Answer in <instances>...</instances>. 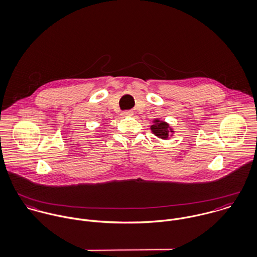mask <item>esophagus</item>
Here are the masks:
<instances>
[{
	"instance_id": "obj_1",
	"label": "esophagus",
	"mask_w": 257,
	"mask_h": 257,
	"mask_svg": "<svg viewBox=\"0 0 257 257\" xmlns=\"http://www.w3.org/2000/svg\"><path fill=\"white\" fill-rule=\"evenodd\" d=\"M122 115H123L124 117H129V116H132V115H133V111H131V110H126V111H123V112H122Z\"/></svg>"
}]
</instances>
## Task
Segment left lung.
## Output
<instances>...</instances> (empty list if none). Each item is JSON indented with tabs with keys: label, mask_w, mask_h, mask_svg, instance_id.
<instances>
[{
	"label": "left lung",
	"mask_w": 257,
	"mask_h": 257,
	"mask_svg": "<svg viewBox=\"0 0 257 257\" xmlns=\"http://www.w3.org/2000/svg\"><path fill=\"white\" fill-rule=\"evenodd\" d=\"M151 130L157 137L161 139H168L170 133H173V129L165 121H160L159 119L154 120V124L151 126Z\"/></svg>",
	"instance_id": "1"
}]
</instances>
